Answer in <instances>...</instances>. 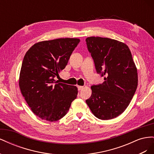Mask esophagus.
<instances>
[{
  "mask_svg": "<svg viewBox=\"0 0 154 154\" xmlns=\"http://www.w3.org/2000/svg\"><path fill=\"white\" fill-rule=\"evenodd\" d=\"M83 88V86H78V89L79 91L82 90Z\"/></svg>",
  "mask_w": 154,
  "mask_h": 154,
  "instance_id": "34e87169",
  "label": "esophagus"
}]
</instances>
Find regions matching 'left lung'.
<instances>
[{
  "label": "left lung",
  "instance_id": "1",
  "mask_svg": "<svg viewBox=\"0 0 154 154\" xmlns=\"http://www.w3.org/2000/svg\"><path fill=\"white\" fill-rule=\"evenodd\" d=\"M85 41L96 72L105 80L91 87L86 103L98 119L115 118L127 108L137 89V71L131 52L125 44L113 39L91 36Z\"/></svg>",
  "mask_w": 154,
  "mask_h": 154
}]
</instances>
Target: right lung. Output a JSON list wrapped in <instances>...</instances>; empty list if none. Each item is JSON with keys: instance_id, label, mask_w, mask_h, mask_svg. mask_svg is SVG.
<instances>
[{"instance_id": "right-lung-1", "label": "right lung", "mask_w": 154, "mask_h": 154, "mask_svg": "<svg viewBox=\"0 0 154 154\" xmlns=\"http://www.w3.org/2000/svg\"><path fill=\"white\" fill-rule=\"evenodd\" d=\"M78 38H58L36 43L23 59L19 78L22 96L36 116L56 122L66 116L78 94V88L55 78L64 69Z\"/></svg>"}]
</instances>
